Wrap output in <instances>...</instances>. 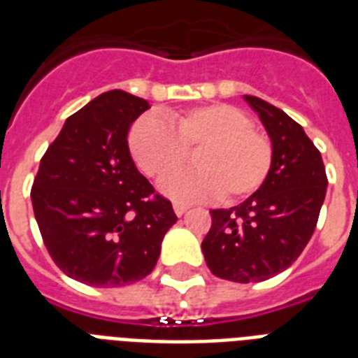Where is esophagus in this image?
<instances>
[{"label": "esophagus", "mask_w": 358, "mask_h": 358, "mask_svg": "<svg viewBox=\"0 0 358 358\" xmlns=\"http://www.w3.org/2000/svg\"><path fill=\"white\" fill-rule=\"evenodd\" d=\"M187 208L189 206H185V204H180V202H174L173 204V210H174V213H176V215H184L185 212H187Z\"/></svg>", "instance_id": "1"}]
</instances>
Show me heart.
<instances>
[{"instance_id":"b5f03b06","label":"heart","mask_w":358,"mask_h":358,"mask_svg":"<svg viewBox=\"0 0 358 358\" xmlns=\"http://www.w3.org/2000/svg\"><path fill=\"white\" fill-rule=\"evenodd\" d=\"M135 163L152 178L172 173L196 145L193 169L171 174L159 184L162 193L182 202L239 201L266 182L273 163L269 137L252 128V120L229 103H208L163 120L145 115L128 135Z\"/></svg>"}]
</instances>
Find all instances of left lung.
Returning <instances> with one entry per match:
<instances>
[{"mask_svg":"<svg viewBox=\"0 0 358 358\" xmlns=\"http://www.w3.org/2000/svg\"><path fill=\"white\" fill-rule=\"evenodd\" d=\"M273 146L266 182L234 208L212 210L202 241L210 271L232 282H260L294 264L314 234L327 193L322 154L282 109L245 94Z\"/></svg>","mask_w":358,"mask_h":358,"instance_id":"left-lung-1","label":"left lung"}]
</instances>
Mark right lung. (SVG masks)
Masks as SVG:
<instances>
[{"label": "right lung", "instance_id": "right-lung-1", "mask_svg": "<svg viewBox=\"0 0 358 358\" xmlns=\"http://www.w3.org/2000/svg\"><path fill=\"white\" fill-rule=\"evenodd\" d=\"M146 109V100L119 89L91 100L64 120L33 182L48 252L89 286L119 288L150 275L178 219L129 154V126Z\"/></svg>", "mask_w": 358, "mask_h": 358}]
</instances>
